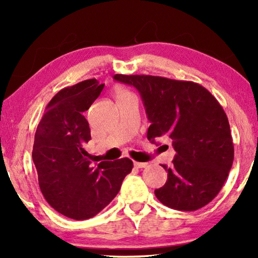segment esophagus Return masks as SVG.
<instances>
[{"mask_svg": "<svg viewBox=\"0 0 258 258\" xmlns=\"http://www.w3.org/2000/svg\"><path fill=\"white\" fill-rule=\"evenodd\" d=\"M147 163H139V161H134V166L137 168H145L147 167Z\"/></svg>", "mask_w": 258, "mask_h": 258, "instance_id": "1", "label": "esophagus"}]
</instances>
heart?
<instances>
[{"label":"heart","mask_w":258,"mask_h":258,"mask_svg":"<svg viewBox=\"0 0 258 258\" xmlns=\"http://www.w3.org/2000/svg\"><path fill=\"white\" fill-rule=\"evenodd\" d=\"M126 94H131V92H128L127 90H124V89H117L116 90V97L117 98H120V97H123V95H126Z\"/></svg>","instance_id":"obj_1"}]
</instances>
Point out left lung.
Segmentation results:
<instances>
[{"label":"left lung","mask_w":258,"mask_h":258,"mask_svg":"<svg viewBox=\"0 0 258 258\" xmlns=\"http://www.w3.org/2000/svg\"><path fill=\"white\" fill-rule=\"evenodd\" d=\"M141 95L150 126L147 138L167 137L176 155L165 185L155 190L169 208L192 212L216 197L233 163V142L223 108L212 93L194 82L150 75H121Z\"/></svg>","instance_id":"8db88e82"}]
</instances>
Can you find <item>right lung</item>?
I'll list each match as a JSON object with an SVG mask.
<instances>
[{"instance_id":"right-lung-1","label":"right lung","mask_w":258,"mask_h":258,"mask_svg":"<svg viewBox=\"0 0 258 258\" xmlns=\"http://www.w3.org/2000/svg\"><path fill=\"white\" fill-rule=\"evenodd\" d=\"M103 87L93 78L59 91L35 133L33 161L42 194L52 208L73 220H87L101 212L133 168L128 158L103 160L95 167L85 150L91 131L83 112Z\"/></svg>"}]
</instances>
